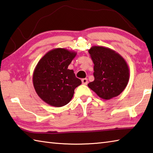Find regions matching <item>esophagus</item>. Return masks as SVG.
I'll return each instance as SVG.
<instances>
[{
	"mask_svg": "<svg viewBox=\"0 0 153 153\" xmlns=\"http://www.w3.org/2000/svg\"><path fill=\"white\" fill-rule=\"evenodd\" d=\"M82 83L83 85H87L88 84V79H82Z\"/></svg>",
	"mask_w": 153,
	"mask_h": 153,
	"instance_id": "1",
	"label": "esophagus"
}]
</instances>
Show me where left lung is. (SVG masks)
Here are the masks:
<instances>
[{"mask_svg": "<svg viewBox=\"0 0 153 153\" xmlns=\"http://www.w3.org/2000/svg\"><path fill=\"white\" fill-rule=\"evenodd\" d=\"M89 53L94 64L95 80L88 87L103 100L118 96L126 87L130 77L124 58L114 50L97 45L91 48Z\"/></svg>", "mask_w": 153, "mask_h": 153, "instance_id": "left-lung-1", "label": "left lung"}]
</instances>
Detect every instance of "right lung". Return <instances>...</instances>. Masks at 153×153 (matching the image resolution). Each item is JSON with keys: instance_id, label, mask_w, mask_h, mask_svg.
I'll return each instance as SVG.
<instances>
[{"instance_id": "obj_1", "label": "right lung", "mask_w": 153, "mask_h": 153, "mask_svg": "<svg viewBox=\"0 0 153 153\" xmlns=\"http://www.w3.org/2000/svg\"><path fill=\"white\" fill-rule=\"evenodd\" d=\"M76 52L65 48L48 52L37 64L33 73V84L37 95L48 105L62 107L73 97L74 89L82 83L68 66Z\"/></svg>"}]
</instances>
